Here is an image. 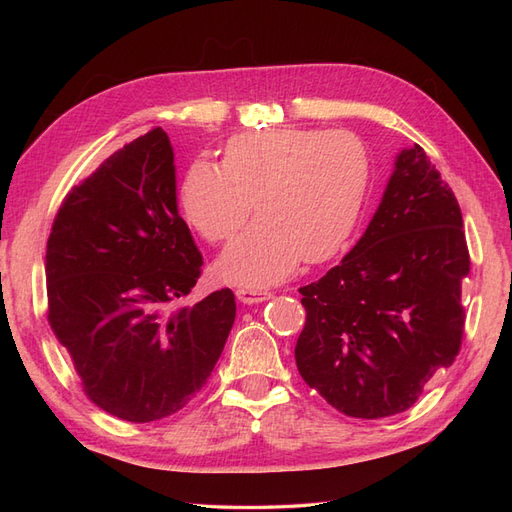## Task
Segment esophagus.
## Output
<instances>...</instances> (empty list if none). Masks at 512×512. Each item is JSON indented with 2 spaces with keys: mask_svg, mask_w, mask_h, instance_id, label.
Listing matches in <instances>:
<instances>
[{
  "mask_svg": "<svg viewBox=\"0 0 512 512\" xmlns=\"http://www.w3.org/2000/svg\"><path fill=\"white\" fill-rule=\"evenodd\" d=\"M235 294H237V299L245 305L262 303V301H269L273 297L269 290H262V288H239Z\"/></svg>",
  "mask_w": 512,
  "mask_h": 512,
  "instance_id": "obj_1",
  "label": "esophagus"
}]
</instances>
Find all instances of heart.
<instances>
[{"instance_id": "1", "label": "heart", "mask_w": 512, "mask_h": 512, "mask_svg": "<svg viewBox=\"0 0 512 512\" xmlns=\"http://www.w3.org/2000/svg\"><path fill=\"white\" fill-rule=\"evenodd\" d=\"M369 151L348 130L269 128L232 136L224 164L185 170L181 207L207 241L228 239L254 209L258 218L228 243L218 273L265 286L342 250L359 222L369 185Z\"/></svg>"}]
</instances>
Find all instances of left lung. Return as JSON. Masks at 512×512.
<instances>
[{"label": "left lung", "instance_id": "1", "mask_svg": "<svg viewBox=\"0 0 512 512\" xmlns=\"http://www.w3.org/2000/svg\"><path fill=\"white\" fill-rule=\"evenodd\" d=\"M470 273L457 198L423 147L401 149L363 237L318 282L294 359L333 408L354 418L408 410L461 346Z\"/></svg>", "mask_w": 512, "mask_h": 512}]
</instances>
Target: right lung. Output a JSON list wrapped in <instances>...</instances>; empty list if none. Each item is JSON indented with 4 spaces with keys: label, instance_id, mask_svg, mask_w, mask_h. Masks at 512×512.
<instances>
[{
    "label": "right lung",
    "instance_id": "1",
    "mask_svg": "<svg viewBox=\"0 0 512 512\" xmlns=\"http://www.w3.org/2000/svg\"><path fill=\"white\" fill-rule=\"evenodd\" d=\"M200 267L162 128L115 151L66 196L46 243L49 322L98 408L149 423L207 384L237 305L222 288L173 312Z\"/></svg>",
    "mask_w": 512,
    "mask_h": 512
}]
</instances>
